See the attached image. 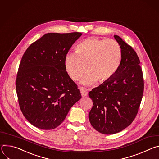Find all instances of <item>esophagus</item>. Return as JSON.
<instances>
[{
	"label": "esophagus",
	"instance_id": "34e87169",
	"mask_svg": "<svg viewBox=\"0 0 159 159\" xmlns=\"http://www.w3.org/2000/svg\"><path fill=\"white\" fill-rule=\"evenodd\" d=\"M80 92H81V94L82 97H86L88 95V92L84 89H83L82 88V89H81V90H80Z\"/></svg>",
	"mask_w": 159,
	"mask_h": 159
}]
</instances>
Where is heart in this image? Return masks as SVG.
I'll use <instances>...</instances> for the list:
<instances>
[{"mask_svg": "<svg viewBox=\"0 0 159 159\" xmlns=\"http://www.w3.org/2000/svg\"><path fill=\"white\" fill-rule=\"evenodd\" d=\"M122 49L113 39L95 37L87 38L75 47V53H68L64 59L66 70L72 80L77 81L85 73L81 83L90 85L103 83L117 72L122 61Z\"/></svg>", "mask_w": 159, "mask_h": 159, "instance_id": "obj_1", "label": "heart"}]
</instances>
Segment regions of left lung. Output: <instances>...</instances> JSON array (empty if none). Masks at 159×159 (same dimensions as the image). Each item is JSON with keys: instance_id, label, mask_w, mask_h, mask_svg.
Returning <instances> with one entry per match:
<instances>
[{"instance_id": "1", "label": "left lung", "mask_w": 159, "mask_h": 159, "mask_svg": "<svg viewBox=\"0 0 159 159\" xmlns=\"http://www.w3.org/2000/svg\"><path fill=\"white\" fill-rule=\"evenodd\" d=\"M122 61L116 74L89 93L93 101L89 120L93 128L105 134L119 133L134 120L142 102L144 81L136 52L117 35Z\"/></svg>"}]
</instances>
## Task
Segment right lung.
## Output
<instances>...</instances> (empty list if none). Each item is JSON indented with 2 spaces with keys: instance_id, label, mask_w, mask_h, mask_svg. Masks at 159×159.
Instances as JSON below:
<instances>
[{
  "instance_id": "add662e5",
  "label": "right lung",
  "mask_w": 159,
  "mask_h": 159,
  "mask_svg": "<svg viewBox=\"0 0 159 159\" xmlns=\"http://www.w3.org/2000/svg\"><path fill=\"white\" fill-rule=\"evenodd\" d=\"M81 34L47 33L23 54L16 89L21 111L34 126L45 130L57 128L81 98L64 66L69 50Z\"/></svg>"
}]
</instances>
